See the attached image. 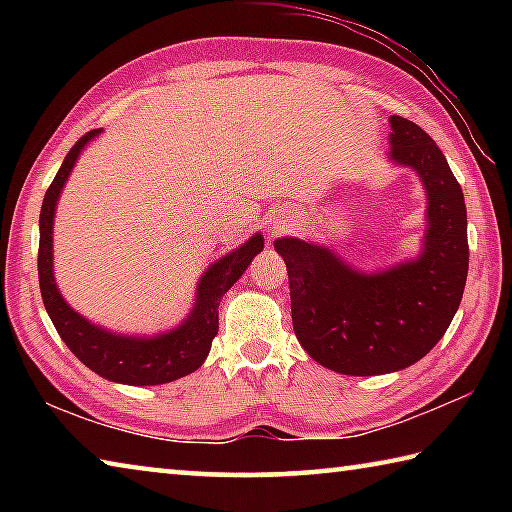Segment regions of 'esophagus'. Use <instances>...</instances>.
Instances as JSON below:
<instances>
[{
	"label": "esophagus",
	"instance_id": "obj_1",
	"mask_svg": "<svg viewBox=\"0 0 512 512\" xmlns=\"http://www.w3.org/2000/svg\"><path fill=\"white\" fill-rule=\"evenodd\" d=\"M273 225H275V230H282L284 221H282V219H273Z\"/></svg>",
	"mask_w": 512,
	"mask_h": 512
}]
</instances>
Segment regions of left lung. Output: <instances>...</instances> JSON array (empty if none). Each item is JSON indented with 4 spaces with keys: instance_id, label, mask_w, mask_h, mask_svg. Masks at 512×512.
Here are the masks:
<instances>
[{
    "instance_id": "1",
    "label": "left lung",
    "mask_w": 512,
    "mask_h": 512,
    "mask_svg": "<svg viewBox=\"0 0 512 512\" xmlns=\"http://www.w3.org/2000/svg\"><path fill=\"white\" fill-rule=\"evenodd\" d=\"M388 160L415 171L427 196L422 248L381 271H361L329 246L275 239L289 273L291 318L302 348L341 375H386L429 354L461 305L470 248L461 185L443 151L393 115Z\"/></svg>"
}]
</instances>
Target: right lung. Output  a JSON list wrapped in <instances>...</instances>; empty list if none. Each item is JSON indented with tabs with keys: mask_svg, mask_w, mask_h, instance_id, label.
Returning a JSON list of instances; mask_svg holds the SVG:
<instances>
[{
	"mask_svg": "<svg viewBox=\"0 0 512 512\" xmlns=\"http://www.w3.org/2000/svg\"><path fill=\"white\" fill-rule=\"evenodd\" d=\"M99 131H90L72 146L49 185L40 210V248H38V280L45 309L60 339L65 341L74 357L85 363L99 377L126 386H158L176 381L203 366L210 354L212 341L219 332V305L232 284H235L257 253L264 250V235L255 232L246 244L230 250L205 268L196 284L194 307L187 318L167 332L151 336L121 334L92 323L81 316L60 293L54 277V219L56 205L63 194L69 173L76 167L85 146Z\"/></svg>",
	"mask_w": 512,
	"mask_h": 512,
	"instance_id": "1",
	"label": "right lung"
}]
</instances>
